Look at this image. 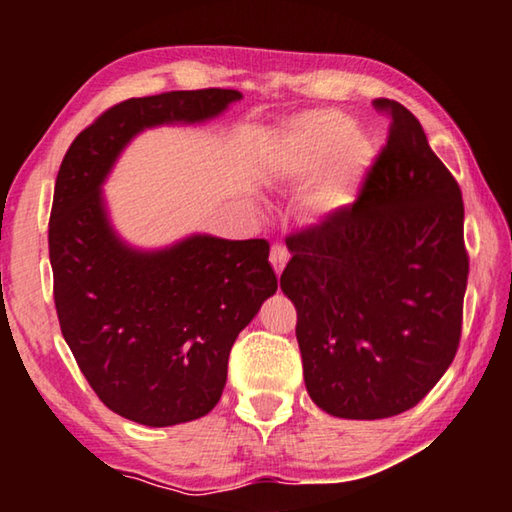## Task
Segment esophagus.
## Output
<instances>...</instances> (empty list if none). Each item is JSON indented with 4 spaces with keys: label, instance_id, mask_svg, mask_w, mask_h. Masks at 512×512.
<instances>
[{
    "label": "esophagus",
    "instance_id": "obj_1",
    "mask_svg": "<svg viewBox=\"0 0 512 512\" xmlns=\"http://www.w3.org/2000/svg\"><path fill=\"white\" fill-rule=\"evenodd\" d=\"M287 262H289V250H287V246L273 244V246H271V264H273L277 275H280V273L284 271V266H287Z\"/></svg>",
    "mask_w": 512,
    "mask_h": 512
}]
</instances>
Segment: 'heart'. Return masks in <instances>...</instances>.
<instances>
[{
    "mask_svg": "<svg viewBox=\"0 0 512 512\" xmlns=\"http://www.w3.org/2000/svg\"><path fill=\"white\" fill-rule=\"evenodd\" d=\"M284 158L293 176H311L334 158L332 171L318 189V203L334 210L350 201L352 187L368 158V142L352 131V121L343 112L311 110L289 126Z\"/></svg>",
    "mask_w": 512,
    "mask_h": 512,
    "instance_id": "b5f03b06",
    "label": "heart"
}]
</instances>
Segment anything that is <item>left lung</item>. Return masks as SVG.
<instances>
[{"instance_id":"left-lung-1","label":"left lung","mask_w":512,"mask_h":512,"mask_svg":"<svg viewBox=\"0 0 512 512\" xmlns=\"http://www.w3.org/2000/svg\"><path fill=\"white\" fill-rule=\"evenodd\" d=\"M357 201L287 237L307 393L345 420L413 409L452 366L470 273L461 187L402 103Z\"/></svg>"}]
</instances>
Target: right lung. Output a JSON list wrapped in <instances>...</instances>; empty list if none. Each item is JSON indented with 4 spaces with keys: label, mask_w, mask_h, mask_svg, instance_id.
<instances>
[{
    "label": "right lung",
    "mask_w": 512,
    "mask_h": 512,
    "mask_svg": "<svg viewBox=\"0 0 512 512\" xmlns=\"http://www.w3.org/2000/svg\"><path fill=\"white\" fill-rule=\"evenodd\" d=\"M237 90H180L121 101L76 135L49 216L54 302L65 341L110 411L146 427L210 413L241 329L277 291L268 241L192 235L135 250L108 221L101 185L144 128L196 124Z\"/></svg>",
    "instance_id": "obj_1"
}]
</instances>
